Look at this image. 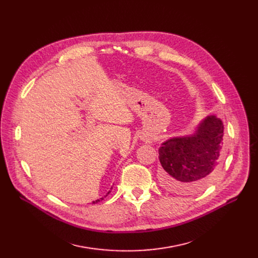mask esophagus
Returning <instances> with one entry per match:
<instances>
[{"label":"esophagus","instance_id":"obj_1","mask_svg":"<svg viewBox=\"0 0 258 258\" xmlns=\"http://www.w3.org/2000/svg\"><path fill=\"white\" fill-rule=\"evenodd\" d=\"M148 138H149V137H148ZM148 138L145 136V137H142V140H144V141H146V142H149L150 139H148Z\"/></svg>","mask_w":258,"mask_h":258}]
</instances>
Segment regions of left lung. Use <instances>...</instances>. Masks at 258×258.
<instances>
[{"instance_id":"8db88e82","label":"left lung","mask_w":258,"mask_h":258,"mask_svg":"<svg viewBox=\"0 0 258 258\" xmlns=\"http://www.w3.org/2000/svg\"><path fill=\"white\" fill-rule=\"evenodd\" d=\"M223 122L208 115L192 135L173 137L158 149L161 183L180 195L204 190L217 176L221 165Z\"/></svg>"}]
</instances>
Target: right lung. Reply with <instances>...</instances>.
<instances>
[{"instance_id":"right-lung-1","label":"right lung","mask_w":258,"mask_h":258,"mask_svg":"<svg viewBox=\"0 0 258 258\" xmlns=\"http://www.w3.org/2000/svg\"><path fill=\"white\" fill-rule=\"evenodd\" d=\"M111 189H112V187H111ZM110 192H111V191H108V192H107V195L105 196V198H106V197H107V196H108V195H109ZM103 200H104V198H101L100 200H97V201H95V202H92V204H96V203H99L100 201H103Z\"/></svg>"}]
</instances>
